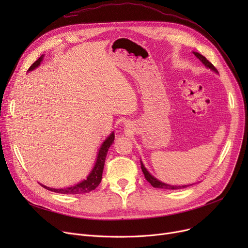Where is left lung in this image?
<instances>
[{
	"label": "left lung",
	"instance_id": "obj_1",
	"mask_svg": "<svg viewBox=\"0 0 248 248\" xmlns=\"http://www.w3.org/2000/svg\"><path fill=\"white\" fill-rule=\"evenodd\" d=\"M193 54H194L195 56H196V57L205 65V67L211 69V70L214 71L215 73H218L217 69L213 66V64H212L211 62L208 61L203 55H201L200 53H198V52H194V51H193ZM140 167H141L142 173H144V175H145V178L147 179V181L149 182V183H150L153 187H155V188L164 189V190H179V189H184V188H187V187L193 185V184H190V185H182V186L179 185V186H177V185L166 184V183H164V182L158 180L157 178H155L153 175H151V174L149 173V171L146 169V167L144 166V164H142L141 161H140Z\"/></svg>",
	"mask_w": 248,
	"mask_h": 248
}]
</instances>
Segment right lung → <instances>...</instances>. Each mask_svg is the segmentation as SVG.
<instances>
[{"label": "right lung", "instance_id": "obj_1", "mask_svg": "<svg viewBox=\"0 0 248 248\" xmlns=\"http://www.w3.org/2000/svg\"><path fill=\"white\" fill-rule=\"evenodd\" d=\"M44 55H42L40 58L37 59L32 65L31 67L28 69V72L34 70L35 68H37L39 65L41 64L42 60H43ZM114 140V133L112 132L108 138L107 140H104V141L102 142V145L100 146L98 153H97V157H96V161L95 164L93 168V170L88 174V176L86 177V179H84L83 181L79 182L75 185H72L70 187H66V188H60V189H55V188H50L47 187L43 184H40L42 187H44L45 189L55 192V193H59V194H85V193H89L90 191L94 190L101 182V178H102V172H103V167H104V162H106V158L108 155V151L109 149V147L112 145V142Z\"/></svg>", "mask_w": 248, "mask_h": 248}]
</instances>
